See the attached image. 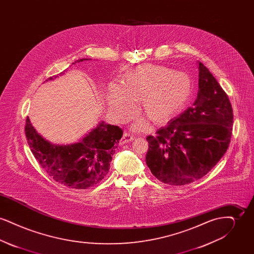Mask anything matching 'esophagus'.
Here are the masks:
<instances>
[{
	"mask_svg": "<svg viewBox=\"0 0 254 254\" xmlns=\"http://www.w3.org/2000/svg\"><path fill=\"white\" fill-rule=\"evenodd\" d=\"M133 139H134V136L131 135L130 133L125 132L123 134V137H122L121 140H120V145H124L126 143H128L129 141H131Z\"/></svg>",
	"mask_w": 254,
	"mask_h": 254,
	"instance_id": "1",
	"label": "esophagus"
}]
</instances>
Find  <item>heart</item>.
Returning a JSON list of instances; mask_svg holds the SVG:
<instances>
[{
  "label": "heart",
  "mask_w": 254,
  "mask_h": 254,
  "mask_svg": "<svg viewBox=\"0 0 254 254\" xmlns=\"http://www.w3.org/2000/svg\"><path fill=\"white\" fill-rule=\"evenodd\" d=\"M193 91L190 77L167 66L146 64L127 73L121 85H109L107 103L117 119L129 116L133 102L140 101L145 116L154 124H165L175 118L189 104ZM146 123L140 120L137 129H145Z\"/></svg>",
  "instance_id": "heart-1"
}]
</instances>
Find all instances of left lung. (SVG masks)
Masks as SVG:
<instances>
[{
  "label": "left lung",
  "mask_w": 254,
  "mask_h": 254,
  "mask_svg": "<svg viewBox=\"0 0 254 254\" xmlns=\"http://www.w3.org/2000/svg\"><path fill=\"white\" fill-rule=\"evenodd\" d=\"M199 89L186 109L155 136L146 137L145 163L165 184L185 186L201 179L229 147L233 113L229 97L205 65L198 62Z\"/></svg>",
  "instance_id": "1"
}]
</instances>
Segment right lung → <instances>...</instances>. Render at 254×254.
Masks as SVG:
<instances>
[{
  "mask_svg": "<svg viewBox=\"0 0 254 254\" xmlns=\"http://www.w3.org/2000/svg\"><path fill=\"white\" fill-rule=\"evenodd\" d=\"M88 60L91 59H80L72 64ZM122 135L119 127L100 121L79 141L55 145L37 132L28 117L25 125L27 143L42 168L54 181L76 190L88 189L107 176Z\"/></svg>",
  "mask_w": 254,
  "mask_h": 254,
  "instance_id": "add662e5",
  "label": "right lung"
}]
</instances>
